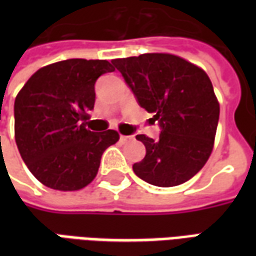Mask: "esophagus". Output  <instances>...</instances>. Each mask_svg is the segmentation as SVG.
Returning a JSON list of instances; mask_svg holds the SVG:
<instances>
[{
  "instance_id": "1",
  "label": "esophagus",
  "mask_w": 256,
  "mask_h": 256,
  "mask_svg": "<svg viewBox=\"0 0 256 256\" xmlns=\"http://www.w3.org/2000/svg\"><path fill=\"white\" fill-rule=\"evenodd\" d=\"M133 140H134L133 136H120V141H122L123 144L130 142V141H133Z\"/></svg>"
}]
</instances>
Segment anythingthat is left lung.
Wrapping results in <instances>:
<instances>
[{"instance_id":"obj_1","label":"left lung","mask_w":256,"mask_h":256,"mask_svg":"<svg viewBox=\"0 0 256 256\" xmlns=\"http://www.w3.org/2000/svg\"><path fill=\"white\" fill-rule=\"evenodd\" d=\"M140 106L154 114L159 138L144 134L145 158L136 176L155 186H176L198 174L208 160L220 119V104L202 68L167 53L112 60Z\"/></svg>"}]
</instances>
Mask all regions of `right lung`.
I'll return each instance as SVG.
<instances>
[{
    "instance_id": "obj_1",
    "label": "right lung",
    "mask_w": 256,
    "mask_h": 256,
    "mask_svg": "<svg viewBox=\"0 0 256 256\" xmlns=\"http://www.w3.org/2000/svg\"><path fill=\"white\" fill-rule=\"evenodd\" d=\"M115 68L106 60L70 58L40 68L14 100V140L22 159L45 186L79 190L97 176L115 130L94 133L82 120L94 108V84Z\"/></svg>"
}]
</instances>
